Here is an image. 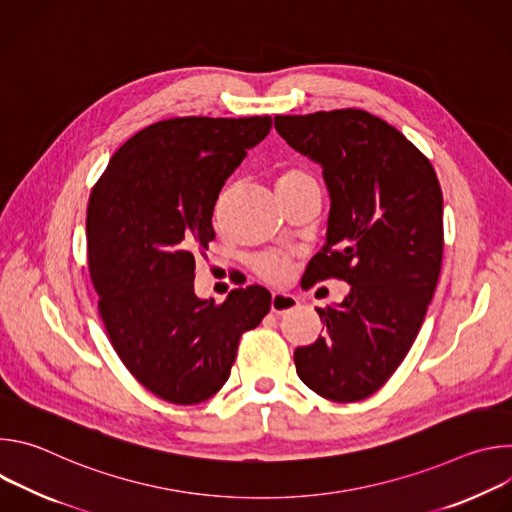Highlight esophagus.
I'll use <instances>...</instances> for the list:
<instances>
[{
  "label": "esophagus",
  "mask_w": 512,
  "mask_h": 512,
  "mask_svg": "<svg viewBox=\"0 0 512 512\" xmlns=\"http://www.w3.org/2000/svg\"><path fill=\"white\" fill-rule=\"evenodd\" d=\"M300 306L298 298L291 296V294H283V291H275L271 296V312L273 314H283L289 310H296Z\"/></svg>",
  "instance_id": "1"
}]
</instances>
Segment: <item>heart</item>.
Here are the masks:
<instances>
[{
  "label": "heart",
  "instance_id": "obj_1",
  "mask_svg": "<svg viewBox=\"0 0 512 512\" xmlns=\"http://www.w3.org/2000/svg\"><path fill=\"white\" fill-rule=\"evenodd\" d=\"M304 182H314V178L308 172H304V170H287V172H283L279 176L277 188H281V186H296V184H304ZM289 263H291V259L285 253H267V255L257 257L253 265H255L257 273L263 279L277 283V281H283L287 277Z\"/></svg>",
  "mask_w": 512,
  "mask_h": 512
}]
</instances>
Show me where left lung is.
<instances>
[{
	"instance_id": "obj_1",
	"label": "left lung",
	"mask_w": 512,
	"mask_h": 512,
	"mask_svg": "<svg viewBox=\"0 0 512 512\" xmlns=\"http://www.w3.org/2000/svg\"><path fill=\"white\" fill-rule=\"evenodd\" d=\"M277 133L322 166L330 194L326 243L312 283H350L318 308L326 334L294 352L298 377L336 403L367 399L397 371L433 298L444 253V198L435 170L387 121L362 109L277 115Z\"/></svg>"
}]
</instances>
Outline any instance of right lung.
<instances>
[{
    "label": "right lung",
    "instance_id": "add662e5",
    "mask_svg": "<svg viewBox=\"0 0 512 512\" xmlns=\"http://www.w3.org/2000/svg\"><path fill=\"white\" fill-rule=\"evenodd\" d=\"M269 129V115L158 121L121 145L91 192L99 314L127 371L168 403L221 389L241 334L271 308L261 285L233 289L223 304L194 294V253L214 239L218 192Z\"/></svg>",
    "mask_w": 512,
    "mask_h": 512
}]
</instances>
